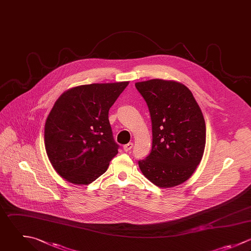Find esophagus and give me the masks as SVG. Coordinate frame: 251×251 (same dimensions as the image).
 <instances>
[{
	"label": "esophagus",
	"instance_id": "34e87169",
	"mask_svg": "<svg viewBox=\"0 0 251 251\" xmlns=\"http://www.w3.org/2000/svg\"><path fill=\"white\" fill-rule=\"evenodd\" d=\"M133 148V143H129V144H127V145H125V146H123V150L125 151H131V149Z\"/></svg>",
	"mask_w": 251,
	"mask_h": 251
}]
</instances>
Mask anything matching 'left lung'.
Instances as JSON below:
<instances>
[{
	"label": "left lung",
	"mask_w": 251,
	"mask_h": 251,
	"mask_svg": "<svg viewBox=\"0 0 251 251\" xmlns=\"http://www.w3.org/2000/svg\"><path fill=\"white\" fill-rule=\"evenodd\" d=\"M150 109L152 148L139 161L144 176L159 188L186 182L201 163L206 142L202 111L193 93L174 80L151 79L135 84Z\"/></svg>",
	"instance_id": "left-lung-1"
}]
</instances>
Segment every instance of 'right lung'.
Wrapping results in <instances>:
<instances>
[{"mask_svg": "<svg viewBox=\"0 0 251 251\" xmlns=\"http://www.w3.org/2000/svg\"><path fill=\"white\" fill-rule=\"evenodd\" d=\"M129 82L73 87L55 100L45 123V147L56 173L74 185H89L118 153L108 111Z\"/></svg>", "mask_w": 251, "mask_h": 251, "instance_id": "right-lung-1", "label": "right lung"}]
</instances>
